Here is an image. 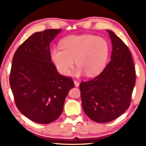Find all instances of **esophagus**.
<instances>
[{"label": "esophagus", "mask_w": 146, "mask_h": 146, "mask_svg": "<svg viewBox=\"0 0 146 146\" xmlns=\"http://www.w3.org/2000/svg\"><path fill=\"white\" fill-rule=\"evenodd\" d=\"M74 84H75V87H78L79 84H79V82H78V81H76V80H74Z\"/></svg>", "instance_id": "1"}]
</instances>
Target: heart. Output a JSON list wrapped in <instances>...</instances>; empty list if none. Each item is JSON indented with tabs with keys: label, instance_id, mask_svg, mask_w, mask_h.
Returning <instances> with one entry per match:
<instances>
[{
	"label": "heart",
	"instance_id": "heart-1",
	"mask_svg": "<svg viewBox=\"0 0 146 146\" xmlns=\"http://www.w3.org/2000/svg\"><path fill=\"white\" fill-rule=\"evenodd\" d=\"M61 49L53 48L50 56L56 70L62 75H70L74 60L78 66L74 75L84 73L97 75L105 68L109 55V45L105 39L91 35L70 36L60 42Z\"/></svg>",
	"mask_w": 146,
	"mask_h": 146
}]
</instances>
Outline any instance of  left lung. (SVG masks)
Here are the masks:
<instances>
[{"mask_svg": "<svg viewBox=\"0 0 146 146\" xmlns=\"http://www.w3.org/2000/svg\"><path fill=\"white\" fill-rule=\"evenodd\" d=\"M107 31L112 44L111 61L100 75L80 84L84 111L98 123L111 122L125 111L136 81L129 48L114 32Z\"/></svg>", "mask_w": 146, "mask_h": 146, "instance_id": "1", "label": "left lung"}]
</instances>
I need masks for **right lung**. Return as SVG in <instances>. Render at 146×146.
<instances>
[{"instance_id":"obj_1","label":"right lung","mask_w":146,"mask_h":146,"mask_svg":"<svg viewBox=\"0 0 146 146\" xmlns=\"http://www.w3.org/2000/svg\"><path fill=\"white\" fill-rule=\"evenodd\" d=\"M61 29L36 32L14 54L9 78L18 110L29 119L46 124L56 120L74 88L72 79L58 73L50 56L49 44Z\"/></svg>"}]
</instances>
